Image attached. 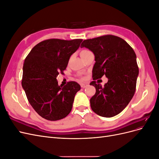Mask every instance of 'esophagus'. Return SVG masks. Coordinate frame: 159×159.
Instances as JSON below:
<instances>
[{"label": "esophagus", "mask_w": 159, "mask_h": 159, "mask_svg": "<svg viewBox=\"0 0 159 159\" xmlns=\"http://www.w3.org/2000/svg\"><path fill=\"white\" fill-rule=\"evenodd\" d=\"M88 85V84H81V87L82 88H85L87 87Z\"/></svg>", "instance_id": "obj_1"}]
</instances>
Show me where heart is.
I'll use <instances>...</instances> for the list:
<instances>
[{
	"mask_svg": "<svg viewBox=\"0 0 159 159\" xmlns=\"http://www.w3.org/2000/svg\"><path fill=\"white\" fill-rule=\"evenodd\" d=\"M87 52H88V50H82V51L81 52V53H80V55H81V54H84V53Z\"/></svg>",
	"mask_w": 159,
	"mask_h": 159,
	"instance_id": "b5f03b06",
	"label": "heart"
}]
</instances>
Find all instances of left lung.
<instances>
[{
  "label": "left lung",
  "instance_id": "obj_1",
  "mask_svg": "<svg viewBox=\"0 0 159 159\" xmlns=\"http://www.w3.org/2000/svg\"><path fill=\"white\" fill-rule=\"evenodd\" d=\"M84 47L95 56L93 79L103 75L108 78L104 87L95 81L90 83L96 89L90 99L91 109L99 116L114 117L127 107L135 92L139 75L135 53L126 41L113 35L85 40L81 44Z\"/></svg>",
  "mask_w": 159,
  "mask_h": 159
}]
</instances>
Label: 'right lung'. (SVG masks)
I'll return each instance as SVG.
<instances>
[{"mask_svg":"<svg viewBox=\"0 0 159 159\" xmlns=\"http://www.w3.org/2000/svg\"><path fill=\"white\" fill-rule=\"evenodd\" d=\"M81 42V39L46 40L38 43L26 56L22 86L30 104L42 117L57 121L70 113L81 87L75 81L58 85L56 78L63 74L70 56Z\"/></svg>","mask_w":159,"mask_h":159,"instance_id":"obj_1","label":"right lung"}]
</instances>
